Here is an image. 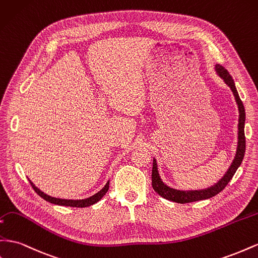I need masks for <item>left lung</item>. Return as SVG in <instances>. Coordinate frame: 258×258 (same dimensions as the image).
Wrapping results in <instances>:
<instances>
[{"label": "left lung", "instance_id": "left-lung-1", "mask_svg": "<svg viewBox=\"0 0 258 258\" xmlns=\"http://www.w3.org/2000/svg\"><path fill=\"white\" fill-rule=\"evenodd\" d=\"M215 71L217 73L219 77L225 81L226 85L231 89V91L234 95V99L236 104H238L239 108V124H238V146H236V152L235 156L233 158V162L231 163L230 167H229L227 172L224 175L217 183L214 185L206 187L203 190H191V191H182V190H177L172 189V187L165 184L161 176L158 173L157 168V163L156 159H153V169H152V186L154 191L159 194L162 198L176 202V203L184 204V203H191V202H197L202 200H207L211 199L215 196H217L219 192L225 189L226 185L228 184L229 181H230L235 173L236 169L239 168L243 157H244L245 153V136H244V124H245V109L243 106V103L240 99L239 93L236 91V88L234 85V81L230 74L228 73L227 69H225L222 66L216 64L215 65Z\"/></svg>", "mask_w": 258, "mask_h": 258}]
</instances>
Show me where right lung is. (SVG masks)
Returning <instances> with one entry per match:
<instances>
[{"label": "right lung", "mask_w": 258, "mask_h": 258, "mask_svg": "<svg viewBox=\"0 0 258 258\" xmlns=\"http://www.w3.org/2000/svg\"><path fill=\"white\" fill-rule=\"evenodd\" d=\"M29 180V179H28ZM29 182L31 184V186L33 187V190L36 191L39 196L44 199L45 201L50 202V203L53 204H56V205H61V206H71V207H88V206H91L93 204H95L96 202H99L104 196H105V193L108 191V187H109V181H107V183L104 185V187L102 190H100L97 193H95L94 196L90 197L88 199H83V200H65V199H57V198H53L47 196L44 192L41 191L40 189L34 185L31 180H29Z\"/></svg>", "instance_id": "add662e5"}]
</instances>
